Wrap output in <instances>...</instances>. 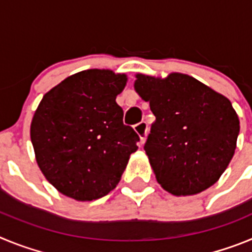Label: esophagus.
I'll return each instance as SVG.
<instances>
[{
  "instance_id": "34e87169",
  "label": "esophagus",
  "mask_w": 252,
  "mask_h": 252,
  "mask_svg": "<svg viewBox=\"0 0 252 252\" xmlns=\"http://www.w3.org/2000/svg\"><path fill=\"white\" fill-rule=\"evenodd\" d=\"M133 130H135V132L139 135L140 137V144H144L146 140V133H148V125H146V122H140V124L135 125L133 126Z\"/></svg>"
}]
</instances>
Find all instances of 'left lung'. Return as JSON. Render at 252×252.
I'll use <instances>...</instances> for the list:
<instances>
[{
  "mask_svg": "<svg viewBox=\"0 0 252 252\" xmlns=\"http://www.w3.org/2000/svg\"><path fill=\"white\" fill-rule=\"evenodd\" d=\"M133 88L157 119L144 149L161 188L180 197L213 186L230 164L240 132L230 99L183 73L136 74Z\"/></svg>",
  "mask_w": 252,
  "mask_h": 252,
  "instance_id": "8db88e82",
  "label": "left lung"
}]
</instances>
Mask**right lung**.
Masks as SVG:
<instances>
[{
	"instance_id": "obj_1",
	"label": "right lung",
	"mask_w": 252,
	"mask_h": 252,
	"mask_svg": "<svg viewBox=\"0 0 252 252\" xmlns=\"http://www.w3.org/2000/svg\"><path fill=\"white\" fill-rule=\"evenodd\" d=\"M126 83V74L88 69L44 94L30 137L40 170L62 194L93 201L121 180L140 140L124 125V111L116 103Z\"/></svg>"
}]
</instances>
